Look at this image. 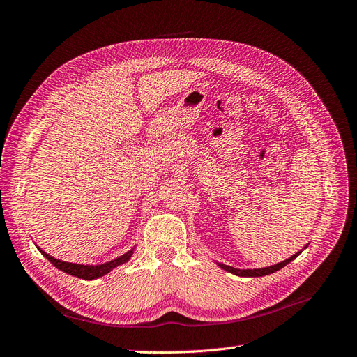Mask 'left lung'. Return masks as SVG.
Instances as JSON below:
<instances>
[{
	"mask_svg": "<svg viewBox=\"0 0 357 357\" xmlns=\"http://www.w3.org/2000/svg\"><path fill=\"white\" fill-rule=\"evenodd\" d=\"M301 252H298L296 255H294L291 257L286 259V261L280 262L277 265H273V266H266V268H262V269H236V268H232V266H228V265H220L223 269H226V271H229L235 275H240V277H262V275H268L271 273H275L278 271V269H282L283 266H286L287 264H290L291 261H294L295 257L299 256Z\"/></svg>",
	"mask_w": 357,
	"mask_h": 357,
	"instance_id": "left-lung-1",
	"label": "left lung"
}]
</instances>
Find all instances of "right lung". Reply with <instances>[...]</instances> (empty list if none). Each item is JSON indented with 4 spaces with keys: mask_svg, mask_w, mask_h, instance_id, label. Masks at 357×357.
<instances>
[{
    "mask_svg": "<svg viewBox=\"0 0 357 357\" xmlns=\"http://www.w3.org/2000/svg\"><path fill=\"white\" fill-rule=\"evenodd\" d=\"M40 250V248H38ZM43 255H45V257L47 259V261H50V264L53 266H56L58 269H61V271L67 273L70 275H74V277H79V278H83V280H93V278H98V277H102L105 275L107 273H110L113 268L122 265L125 262L129 261V257H131L132 255V250L128 252L125 255H122L121 257L114 259V261L112 262H107L104 265H96V266H92V265H79V264H70V262H62L59 261V259H55L49 256L47 253H45L43 250H40Z\"/></svg>",
    "mask_w": 357,
    "mask_h": 357,
    "instance_id": "obj_1",
    "label": "right lung"
}]
</instances>
